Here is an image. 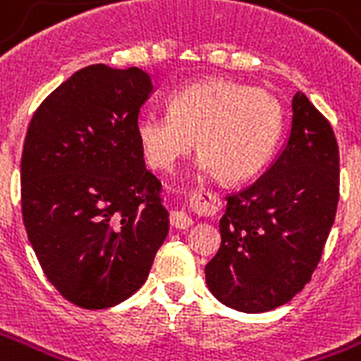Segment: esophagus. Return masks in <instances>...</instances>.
I'll list each match as a JSON object with an SVG mask.
<instances>
[{
  "label": "esophagus",
  "mask_w": 361,
  "mask_h": 361,
  "mask_svg": "<svg viewBox=\"0 0 361 361\" xmlns=\"http://www.w3.org/2000/svg\"><path fill=\"white\" fill-rule=\"evenodd\" d=\"M170 225L176 229H187L192 225V219L183 210H178L170 214Z\"/></svg>",
  "instance_id": "1"
}]
</instances>
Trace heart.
<instances>
[{
	"label": "heart",
	"mask_w": 361,
	"mask_h": 361,
	"mask_svg": "<svg viewBox=\"0 0 361 361\" xmlns=\"http://www.w3.org/2000/svg\"><path fill=\"white\" fill-rule=\"evenodd\" d=\"M282 123V106L269 90L206 79L170 96L169 115H140L136 134L153 169L169 170L195 140L200 169L216 172L225 183H238L271 159Z\"/></svg>",
	"instance_id": "b5f03b06"
}]
</instances>
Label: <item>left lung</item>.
<instances>
[{
    "instance_id": "left-lung-1",
    "label": "left lung",
    "mask_w": 361,
    "mask_h": 361,
    "mask_svg": "<svg viewBox=\"0 0 361 361\" xmlns=\"http://www.w3.org/2000/svg\"><path fill=\"white\" fill-rule=\"evenodd\" d=\"M290 137L252 185L229 192L206 284L240 312L291 301L320 263L339 204V145L329 121L295 92Z\"/></svg>"
}]
</instances>
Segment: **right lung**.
Instances as JSON below:
<instances>
[{"instance_id":"right-lung-1","label":"right lung","mask_w":361,"mask_h":361,"mask_svg":"<svg viewBox=\"0 0 361 361\" xmlns=\"http://www.w3.org/2000/svg\"><path fill=\"white\" fill-rule=\"evenodd\" d=\"M149 73L92 64L35 109L20 161L22 219L41 269L81 309L142 288L169 233L136 134Z\"/></svg>"}]
</instances>
